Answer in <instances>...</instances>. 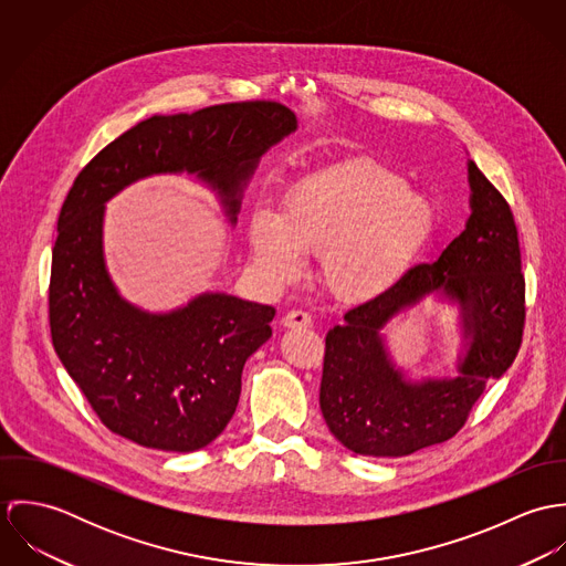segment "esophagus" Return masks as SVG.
<instances>
[{"instance_id": "obj_1", "label": "esophagus", "mask_w": 566, "mask_h": 566, "mask_svg": "<svg viewBox=\"0 0 566 566\" xmlns=\"http://www.w3.org/2000/svg\"><path fill=\"white\" fill-rule=\"evenodd\" d=\"M281 323H283V326H287V328H307V326H312V316L307 312H303V310H292V312H287L283 316Z\"/></svg>"}]
</instances>
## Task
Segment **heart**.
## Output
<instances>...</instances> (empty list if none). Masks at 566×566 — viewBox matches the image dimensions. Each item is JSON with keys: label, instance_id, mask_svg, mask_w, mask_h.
I'll return each instance as SVG.
<instances>
[{"label": "heart", "instance_id": "1", "mask_svg": "<svg viewBox=\"0 0 566 566\" xmlns=\"http://www.w3.org/2000/svg\"><path fill=\"white\" fill-rule=\"evenodd\" d=\"M433 202L370 159L324 167L287 189L281 213L259 207L248 220L254 263L274 283L294 281L305 252H321L328 292L370 303L397 287L436 229Z\"/></svg>", "mask_w": 566, "mask_h": 566}]
</instances>
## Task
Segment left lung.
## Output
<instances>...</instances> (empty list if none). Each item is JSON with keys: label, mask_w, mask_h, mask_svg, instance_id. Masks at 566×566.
<instances>
[{"label": "left lung", "mask_w": 566, "mask_h": 566, "mask_svg": "<svg viewBox=\"0 0 566 566\" xmlns=\"http://www.w3.org/2000/svg\"><path fill=\"white\" fill-rule=\"evenodd\" d=\"M471 216L438 261L409 268L377 301L344 314L326 333L321 409L328 431L353 453L403 458L453 438L490 379L512 366L525 324V279L514 216L469 161ZM427 295L461 310L463 350L453 380L411 382L380 331Z\"/></svg>", "instance_id": "1"}]
</instances>
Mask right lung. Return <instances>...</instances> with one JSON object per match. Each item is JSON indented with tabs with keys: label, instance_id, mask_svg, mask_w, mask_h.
<instances>
[{
	"label": "right lung",
	"instance_id": "add662e5",
	"mask_svg": "<svg viewBox=\"0 0 566 566\" xmlns=\"http://www.w3.org/2000/svg\"><path fill=\"white\" fill-rule=\"evenodd\" d=\"M276 102H233L139 122L76 176L52 250L50 328L59 359L97 418L148 449L189 453L235 413L245 359L270 339L274 307L222 292L150 314L119 296L102 245L104 205L155 174H193L238 222L259 159L296 130Z\"/></svg>",
	"mask_w": 566,
	"mask_h": 566
}]
</instances>
